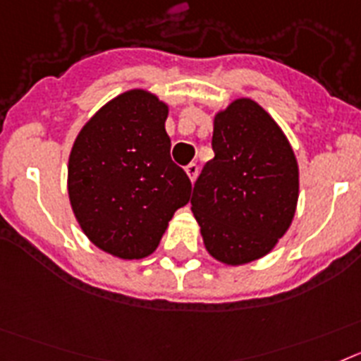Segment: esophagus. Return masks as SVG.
<instances>
[{
    "mask_svg": "<svg viewBox=\"0 0 361 361\" xmlns=\"http://www.w3.org/2000/svg\"><path fill=\"white\" fill-rule=\"evenodd\" d=\"M198 171H200V167L196 165V163H189V165L185 167V172H187V176L190 178V181L196 180V176H198Z\"/></svg>",
    "mask_w": 361,
    "mask_h": 361,
    "instance_id": "1",
    "label": "esophagus"
}]
</instances>
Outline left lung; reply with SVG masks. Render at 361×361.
<instances>
[{
    "mask_svg": "<svg viewBox=\"0 0 361 361\" xmlns=\"http://www.w3.org/2000/svg\"><path fill=\"white\" fill-rule=\"evenodd\" d=\"M212 150L190 200L205 249L225 265L263 258L296 212L293 147L258 103L240 98L214 116Z\"/></svg>",
    "mask_w": 361,
    "mask_h": 361,
    "instance_id": "8db88e82",
    "label": "left lung"
}]
</instances>
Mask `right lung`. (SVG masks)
<instances>
[{
	"instance_id": "1",
	"label": "right lung",
	"mask_w": 361,
	"mask_h": 361,
	"mask_svg": "<svg viewBox=\"0 0 361 361\" xmlns=\"http://www.w3.org/2000/svg\"><path fill=\"white\" fill-rule=\"evenodd\" d=\"M169 106L127 90L83 125L68 156V198L94 245L121 259L152 255L190 200L189 176L171 159Z\"/></svg>"
}]
</instances>
